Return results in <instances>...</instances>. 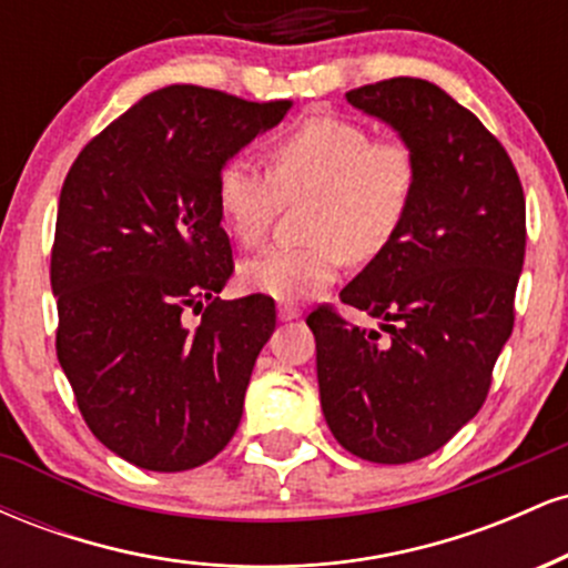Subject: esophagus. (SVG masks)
Masks as SVG:
<instances>
[{
	"instance_id": "1",
	"label": "esophagus",
	"mask_w": 568,
	"mask_h": 568,
	"mask_svg": "<svg viewBox=\"0 0 568 568\" xmlns=\"http://www.w3.org/2000/svg\"><path fill=\"white\" fill-rule=\"evenodd\" d=\"M302 315V310H298L296 304H288V302H283L277 306V317L280 321H296V317Z\"/></svg>"
}]
</instances>
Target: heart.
I'll use <instances>...</instances> for the list:
<instances>
[{
  "mask_svg": "<svg viewBox=\"0 0 568 568\" xmlns=\"http://www.w3.org/2000/svg\"><path fill=\"white\" fill-rule=\"evenodd\" d=\"M270 171L245 158L221 165L216 205L240 245H262L285 200L310 197L302 245L247 258V291L302 302L338 277L347 256L368 262L397 237L414 205L419 162L400 139H371L368 128L338 114H312L272 141Z\"/></svg>",
  "mask_w": 568,
  "mask_h": 568,
  "instance_id": "obj_1",
  "label": "heart"
}]
</instances>
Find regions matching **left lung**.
I'll use <instances>...</instances> for the list:
<instances>
[{
  "mask_svg": "<svg viewBox=\"0 0 568 568\" xmlns=\"http://www.w3.org/2000/svg\"><path fill=\"white\" fill-rule=\"evenodd\" d=\"M347 101L400 133L419 184L397 237L342 291L389 338L331 304L306 325L334 438L361 459L406 465L446 446L486 403L515 323L526 200L505 146L438 84L393 77Z\"/></svg>",
  "mask_w": 568,
  "mask_h": 568,
  "instance_id": "obj_1",
  "label": "left lung"
}]
</instances>
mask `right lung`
Returning a JSON list of instances; mask_svg holds the SVG:
<instances>
[{
    "label": "right lung",
    "mask_w": 568,
    "mask_h": 568,
    "mask_svg": "<svg viewBox=\"0 0 568 568\" xmlns=\"http://www.w3.org/2000/svg\"><path fill=\"white\" fill-rule=\"evenodd\" d=\"M293 101L171 84L143 95L69 168L50 283L55 352L90 433L130 465L181 473L232 440L253 363L275 331L264 293L232 277L216 179ZM186 314H200L186 326Z\"/></svg>",
    "instance_id": "1"
}]
</instances>
